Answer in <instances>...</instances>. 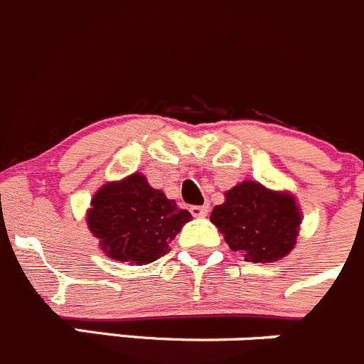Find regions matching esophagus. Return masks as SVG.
<instances>
[{
	"instance_id": "obj_1",
	"label": "esophagus",
	"mask_w": 364,
	"mask_h": 364,
	"mask_svg": "<svg viewBox=\"0 0 364 364\" xmlns=\"http://www.w3.org/2000/svg\"><path fill=\"white\" fill-rule=\"evenodd\" d=\"M194 218H205L208 214V205H194L189 208Z\"/></svg>"
}]
</instances>
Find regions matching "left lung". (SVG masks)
I'll return each instance as SVG.
<instances>
[{"mask_svg":"<svg viewBox=\"0 0 364 364\" xmlns=\"http://www.w3.org/2000/svg\"><path fill=\"white\" fill-rule=\"evenodd\" d=\"M210 221L244 260L271 264L294 250L303 215L290 193L246 181L226 191L225 203L215 205Z\"/></svg>","mask_w":364,"mask_h":364,"instance_id":"left-lung-1","label":"left lung"}]
</instances>
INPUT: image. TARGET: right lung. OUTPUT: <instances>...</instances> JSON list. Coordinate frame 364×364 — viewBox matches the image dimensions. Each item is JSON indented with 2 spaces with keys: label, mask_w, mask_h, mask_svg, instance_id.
<instances>
[{
  "label": "right lung",
  "mask_w": 364,
  "mask_h": 364,
  "mask_svg": "<svg viewBox=\"0 0 364 364\" xmlns=\"http://www.w3.org/2000/svg\"><path fill=\"white\" fill-rule=\"evenodd\" d=\"M86 223L109 258L143 265L170 253V244L191 214L154 189L146 177L132 173L107 182L93 194Z\"/></svg>",
  "instance_id": "right-lung-1"
}]
</instances>
